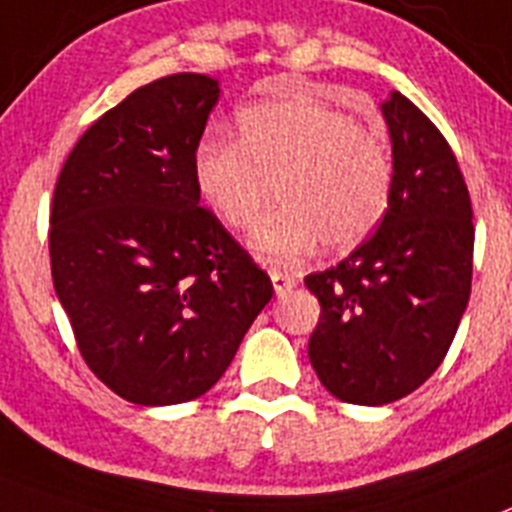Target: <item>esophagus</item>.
<instances>
[{"label":"esophagus","instance_id":"obj_1","mask_svg":"<svg viewBox=\"0 0 512 512\" xmlns=\"http://www.w3.org/2000/svg\"><path fill=\"white\" fill-rule=\"evenodd\" d=\"M270 280H273V288L278 296H283V293H288V290H293L298 285V280L293 278L290 273H283V270H270Z\"/></svg>","mask_w":512,"mask_h":512}]
</instances>
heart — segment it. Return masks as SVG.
Wrapping results in <instances>:
<instances>
[{
	"mask_svg": "<svg viewBox=\"0 0 512 512\" xmlns=\"http://www.w3.org/2000/svg\"><path fill=\"white\" fill-rule=\"evenodd\" d=\"M237 137L201 140L193 181L211 214L232 229H250L278 186L283 206L250 239L265 260H296L319 242L347 252L388 211V140L342 109L313 96L257 101L237 114Z\"/></svg>",
	"mask_w": 512,
	"mask_h": 512,
	"instance_id": "1",
	"label": "heart"
}]
</instances>
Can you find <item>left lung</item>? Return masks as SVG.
<instances>
[{"label": "left lung", "instance_id": "1", "mask_svg": "<svg viewBox=\"0 0 512 512\" xmlns=\"http://www.w3.org/2000/svg\"><path fill=\"white\" fill-rule=\"evenodd\" d=\"M393 191L377 232L306 278L321 303L308 357L321 385L354 405L421 388L449 352L472 290V201L449 142L400 91L382 101Z\"/></svg>", "mask_w": 512, "mask_h": 512}]
</instances>
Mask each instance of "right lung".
<instances>
[{"mask_svg":"<svg viewBox=\"0 0 512 512\" xmlns=\"http://www.w3.org/2000/svg\"><path fill=\"white\" fill-rule=\"evenodd\" d=\"M219 94L204 73L140 86L91 124L55 183V296L91 372L137 405L214 388L273 298L193 181Z\"/></svg>","mask_w":512,"mask_h":512,"instance_id":"right-lung-1","label":"right lung"}]
</instances>
